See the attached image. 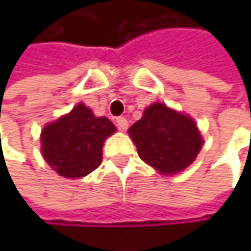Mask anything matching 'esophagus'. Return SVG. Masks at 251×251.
<instances>
[{"label":"esophagus","instance_id":"1","mask_svg":"<svg viewBox=\"0 0 251 251\" xmlns=\"http://www.w3.org/2000/svg\"><path fill=\"white\" fill-rule=\"evenodd\" d=\"M116 125H118V127H119L121 130H126V129H127V126H129V124H127V119H126V118H124V116H119V118H116Z\"/></svg>","mask_w":251,"mask_h":251}]
</instances>
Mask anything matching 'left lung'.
Listing matches in <instances>:
<instances>
[{
	"mask_svg": "<svg viewBox=\"0 0 251 251\" xmlns=\"http://www.w3.org/2000/svg\"><path fill=\"white\" fill-rule=\"evenodd\" d=\"M141 160L161 175H177L199 154L203 139L195 121L183 113L154 103L129 127Z\"/></svg>",
	"mask_w": 251,
	"mask_h": 251,
	"instance_id": "1",
	"label": "left lung"
}]
</instances>
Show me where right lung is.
<instances>
[{
    "label": "right lung",
    "mask_w": 251,
    "mask_h": 251,
    "mask_svg": "<svg viewBox=\"0 0 251 251\" xmlns=\"http://www.w3.org/2000/svg\"><path fill=\"white\" fill-rule=\"evenodd\" d=\"M115 132L116 126L107 118H97L78 103L68 115L43 127V158L59 176L84 177L101 164L103 144Z\"/></svg>",
    "instance_id": "obj_1"
}]
</instances>
